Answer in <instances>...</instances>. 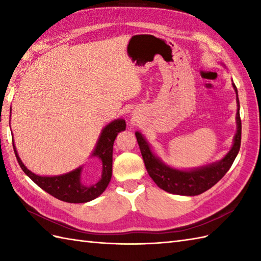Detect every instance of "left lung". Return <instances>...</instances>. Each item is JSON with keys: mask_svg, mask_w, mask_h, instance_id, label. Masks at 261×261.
Segmentation results:
<instances>
[{"mask_svg": "<svg viewBox=\"0 0 261 261\" xmlns=\"http://www.w3.org/2000/svg\"><path fill=\"white\" fill-rule=\"evenodd\" d=\"M232 86L237 94V132L230 151L219 162L193 169H177L170 167L166 165L157 154L153 153L150 145L141 132H136L138 145H139L148 174L162 190L170 194H176V195H199L214 186L230 169L240 150L241 145L240 103L239 97H238V90L233 82H232Z\"/></svg>", "mask_w": 261, "mask_h": 261, "instance_id": "left-lung-1", "label": "left lung"}]
</instances>
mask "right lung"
Segmentation results:
<instances>
[{
  "label": "right lung",
  "mask_w": 261,
  "mask_h": 261,
  "mask_svg": "<svg viewBox=\"0 0 261 261\" xmlns=\"http://www.w3.org/2000/svg\"><path fill=\"white\" fill-rule=\"evenodd\" d=\"M123 130H125V121L123 119H116L103 127L96 146L91 154V157H97L102 162V175L101 178L91 185H86L82 181V170L84 166H80L79 168L63 175L39 176L33 174L22 163L15 149L14 141L13 149L21 169L43 191L60 201L67 203H86L95 199L107 190L112 177L113 143L119 132Z\"/></svg>",
  "instance_id": "right-lung-1"
}]
</instances>
